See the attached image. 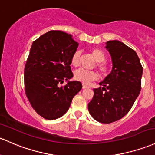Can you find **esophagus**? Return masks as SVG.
<instances>
[{"label":"esophagus","mask_w":155,"mask_h":155,"mask_svg":"<svg viewBox=\"0 0 155 155\" xmlns=\"http://www.w3.org/2000/svg\"><path fill=\"white\" fill-rule=\"evenodd\" d=\"M87 87H88V86L86 85V84H82V88H83V89L87 88Z\"/></svg>","instance_id":"esophagus-1"}]
</instances>
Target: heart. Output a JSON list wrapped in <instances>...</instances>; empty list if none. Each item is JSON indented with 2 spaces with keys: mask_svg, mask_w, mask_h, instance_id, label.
<instances>
[{
  "mask_svg": "<svg viewBox=\"0 0 155 155\" xmlns=\"http://www.w3.org/2000/svg\"><path fill=\"white\" fill-rule=\"evenodd\" d=\"M91 53L92 56L96 61V68L101 76H107L109 71L108 65L105 61L106 56L105 53L99 48H92L91 50ZM82 51L79 49L75 50L71 56V64L74 67H77L80 62V58ZM98 76L95 71H87V70L79 68L75 71L74 72V79L84 84H87L91 81L96 80Z\"/></svg>",
  "mask_w": 155,
  "mask_h": 155,
  "instance_id": "1",
  "label": "heart"
}]
</instances>
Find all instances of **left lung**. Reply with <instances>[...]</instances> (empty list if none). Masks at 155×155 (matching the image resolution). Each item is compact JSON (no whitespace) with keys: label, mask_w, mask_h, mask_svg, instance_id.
<instances>
[{"label":"left lung","mask_w":155,"mask_h":155,"mask_svg":"<svg viewBox=\"0 0 155 155\" xmlns=\"http://www.w3.org/2000/svg\"><path fill=\"white\" fill-rule=\"evenodd\" d=\"M112 59V71L88 103L89 113L102 123H110L128 114L141 90L143 67L136 52L117 40L106 42Z\"/></svg>","instance_id":"1"}]
</instances>
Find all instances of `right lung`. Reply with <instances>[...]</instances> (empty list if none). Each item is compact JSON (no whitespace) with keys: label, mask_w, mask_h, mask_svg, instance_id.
Segmentation results:
<instances>
[{"label":"right lung","mask_w":155,"mask_h":155,"mask_svg":"<svg viewBox=\"0 0 155 155\" xmlns=\"http://www.w3.org/2000/svg\"><path fill=\"white\" fill-rule=\"evenodd\" d=\"M79 44L71 34L52 30L34 41L24 69V86L32 108L46 120L62 117L71 106L82 83L69 81L70 65ZM64 81L68 83L61 85Z\"/></svg>","instance_id":"1"}]
</instances>
